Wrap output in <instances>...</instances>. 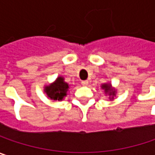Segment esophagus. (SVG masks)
<instances>
[{"label": "esophagus", "instance_id": "1", "mask_svg": "<svg viewBox=\"0 0 155 155\" xmlns=\"http://www.w3.org/2000/svg\"><path fill=\"white\" fill-rule=\"evenodd\" d=\"M81 84H82L83 86H87V85H88V81H81Z\"/></svg>", "mask_w": 155, "mask_h": 155}]
</instances>
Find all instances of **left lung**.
Returning <instances> with one entry per match:
<instances>
[{
	"instance_id": "1",
	"label": "left lung",
	"mask_w": 155,
	"mask_h": 155,
	"mask_svg": "<svg viewBox=\"0 0 155 155\" xmlns=\"http://www.w3.org/2000/svg\"><path fill=\"white\" fill-rule=\"evenodd\" d=\"M101 87H102V89L104 90L105 95L109 96V99H110V101H113L114 97L117 95V90H116L115 87H112L111 83H110V82L103 83V84L101 85Z\"/></svg>"
}]
</instances>
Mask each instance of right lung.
<instances>
[{"label":"right lung","instance_id":"1","mask_svg":"<svg viewBox=\"0 0 155 155\" xmlns=\"http://www.w3.org/2000/svg\"><path fill=\"white\" fill-rule=\"evenodd\" d=\"M69 84L65 81L62 76H58L57 79L51 84L44 87V92L51 101H62L68 96Z\"/></svg>","mask_w":155,"mask_h":155}]
</instances>
